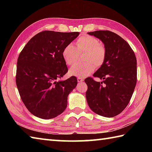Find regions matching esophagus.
<instances>
[{
    "mask_svg": "<svg viewBox=\"0 0 152 152\" xmlns=\"http://www.w3.org/2000/svg\"><path fill=\"white\" fill-rule=\"evenodd\" d=\"M77 80H78V82H82L84 81V78H82V77H78V78H77Z\"/></svg>",
    "mask_w": 152,
    "mask_h": 152,
    "instance_id": "obj_1",
    "label": "esophagus"
}]
</instances>
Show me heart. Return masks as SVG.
<instances>
[{
	"label": "heart",
	"mask_w": 152,
	"mask_h": 152,
	"mask_svg": "<svg viewBox=\"0 0 152 152\" xmlns=\"http://www.w3.org/2000/svg\"><path fill=\"white\" fill-rule=\"evenodd\" d=\"M84 53L83 61L85 62L74 66L70 70L71 75L85 77L94 71L95 66L101 67L106 60L107 50L104 45L91 35L80 37L76 40L75 47L70 43L67 45L62 51V56L67 65L71 66L78 60L79 53Z\"/></svg>",
	"instance_id": "heart-1"
}]
</instances>
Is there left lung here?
<instances>
[{"mask_svg": "<svg viewBox=\"0 0 152 152\" xmlns=\"http://www.w3.org/2000/svg\"><path fill=\"white\" fill-rule=\"evenodd\" d=\"M89 35L101 39L107 50L104 63L93 74L102 80L88 77L86 101L92 111L113 117L120 114L129 102L137 83V60L129 43L110 31H95Z\"/></svg>", "mask_w": 152, "mask_h": 152, "instance_id": "1", "label": "left lung"}]
</instances>
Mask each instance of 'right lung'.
Returning a JSON list of instances; mask_svg holds the SVG:
<instances>
[{"label": "right lung", "mask_w": 152, "mask_h": 152, "mask_svg": "<svg viewBox=\"0 0 152 152\" xmlns=\"http://www.w3.org/2000/svg\"><path fill=\"white\" fill-rule=\"evenodd\" d=\"M79 34L43 31L33 36L20 51L16 84L23 102L35 116L50 119L66 109L68 94L78 80L75 76L59 80L68 70L62 51Z\"/></svg>", "instance_id": "1"}]
</instances>
